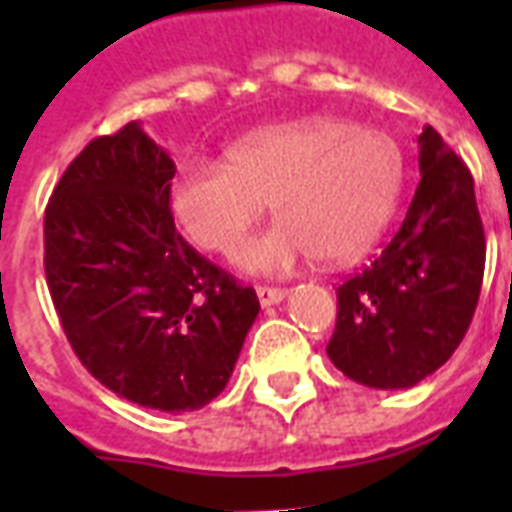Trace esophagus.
<instances>
[{
    "instance_id": "esophagus-1",
    "label": "esophagus",
    "mask_w": 512,
    "mask_h": 512,
    "mask_svg": "<svg viewBox=\"0 0 512 512\" xmlns=\"http://www.w3.org/2000/svg\"><path fill=\"white\" fill-rule=\"evenodd\" d=\"M284 297H287V292H284L281 287H257V300H260V305H263V308L281 303Z\"/></svg>"
}]
</instances>
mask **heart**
<instances>
[{
    "instance_id": "b5f03b06",
    "label": "heart",
    "mask_w": 512,
    "mask_h": 512,
    "mask_svg": "<svg viewBox=\"0 0 512 512\" xmlns=\"http://www.w3.org/2000/svg\"><path fill=\"white\" fill-rule=\"evenodd\" d=\"M404 185V156L388 132L337 116L257 130L225 164L191 159L170 185V209L196 247L233 255L265 212L279 220L241 249L249 273H287L313 255L348 263L388 225Z\"/></svg>"
}]
</instances>
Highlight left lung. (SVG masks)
<instances>
[{
    "label": "left lung",
    "instance_id": "1",
    "mask_svg": "<svg viewBox=\"0 0 512 512\" xmlns=\"http://www.w3.org/2000/svg\"><path fill=\"white\" fill-rule=\"evenodd\" d=\"M420 143V183L372 265L337 287L327 356L366 388H412L446 364L468 332L484 281L486 239L473 175L433 127Z\"/></svg>",
    "mask_w": 512,
    "mask_h": 512
}]
</instances>
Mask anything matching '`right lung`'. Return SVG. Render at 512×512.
<instances>
[{
	"instance_id": "add662e5",
	"label": "right lung",
	"mask_w": 512,
	"mask_h": 512,
	"mask_svg": "<svg viewBox=\"0 0 512 512\" xmlns=\"http://www.w3.org/2000/svg\"><path fill=\"white\" fill-rule=\"evenodd\" d=\"M172 177L138 122L87 143L44 209V273L95 380L132 404L193 412L223 393L260 303L175 231Z\"/></svg>"
}]
</instances>
